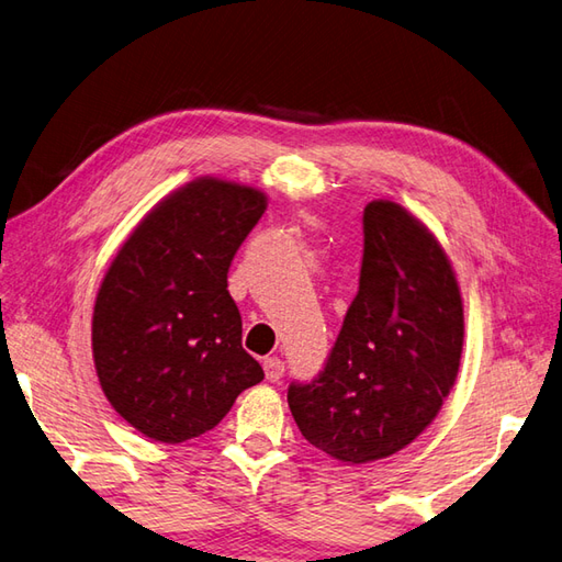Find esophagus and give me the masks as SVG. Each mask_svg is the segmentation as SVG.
I'll use <instances>...</instances> for the list:
<instances>
[{
    "instance_id": "obj_1",
    "label": "esophagus",
    "mask_w": 562,
    "mask_h": 562,
    "mask_svg": "<svg viewBox=\"0 0 562 562\" xmlns=\"http://www.w3.org/2000/svg\"><path fill=\"white\" fill-rule=\"evenodd\" d=\"M265 373H267V381H271V383H277L279 378L283 375V361L279 359V357H267L265 359Z\"/></svg>"
}]
</instances>
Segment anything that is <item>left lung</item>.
I'll return each mask as SVG.
<instances>
[{"label": "left lung", "instance_id": "left-lung-1", "mask_svg": "<svg viewBox=\"0 0 562 562\" xmlns=\"http://www.w3.org/2000/svg\"><path fill=\"white\" fill-rule=\"evenodd\" d=\"M463 351V297L429 227L387 199L363 209L359 293L313 383L289 387L297 429L335 461L403 451L439 415Z\"/></svg>", "mask_w": 562, "mask_h": 562}]
</instances>
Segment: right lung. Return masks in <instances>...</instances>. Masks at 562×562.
Wrapping results in <instances>:
<instances>
[{
  "label": "right lung",
  "mask_w": 562,
  "mask_h": 562,
  "mask_svg": "<svg viewBox=\"0 0 562 562\" xmlns=\"http://www.w3.org/2000/svg\"><path fill=\"white\" fill-rule=\"evenodd\" d=\"M267 193L199 177L155 203L99 285L91 357L111 407L147 439L213 429L265 371L243 349L227 269Z\"/></svg>",
  "instance_id": "add662e5"
}]
</instances>
